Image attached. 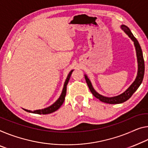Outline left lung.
Segmentation results:
<instances>
[{"label":"left lung","instance_id":"8db88e82","mask_svg":"<svg viewBox=\"0 0 148 148\" xmlns=\"http://www.w3.org/2000/svg\"><path fill=\"white\" fill-rule=\"evenodd\" d=\"M121 28L122 29H123L124 32L129 36L130 38L133 41L134 44V46L136 47V56H137L138 60V73L135 81L133 82V83L130 86L126 91L122 93L121 95L113 97H106L99 94V93L94 89L89 79L88 78L86 75H85L86 82H87L88 87L89 88L90 92H92V94L94 95L97 99H99L101 101L108 104H120L124 103V102L126 101L127 100H128L130 98L132 97V95L134 93L136 90L138 89V87H140V85H141V83H142V82L143 81V79H144V57H143L142 49H141L139 42H138V41L136 40V38L134 36L132 33L131 32L130 29L126 26H125V25H122Z\"/></svg>","mask_w":148,"mask_h":148}]
</instances>
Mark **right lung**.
<instances>
[{
  "instance_id": "right-lung-1",
  "label": "right lung",
  "mask_w": 148,
  "mask_h": 148,
  "mask_svg": "<svg viewBox=\"0 0 148 148\" xmlns=\"http://www.w3.org/2000/svg\"><path fill=\"white\" fill-rule=\"evenodd\" d=\"M73 71V70H71V71L69 72V75H67L66 80H65V81L62 92H61L60 98H59V99L57 100V101L53 104H51V105L49 106V107L42 109V110H36L31 111V110H26V109L23 108L24 110L25 111H26V112L34 113V114H47L53 112H55V111H56L57 110H58V109L60 108V106L63 104V102H64L65 97V95H66V92H67V85L68 82H69L70 77H71Z\"/></svg>"
}]
</instances>
